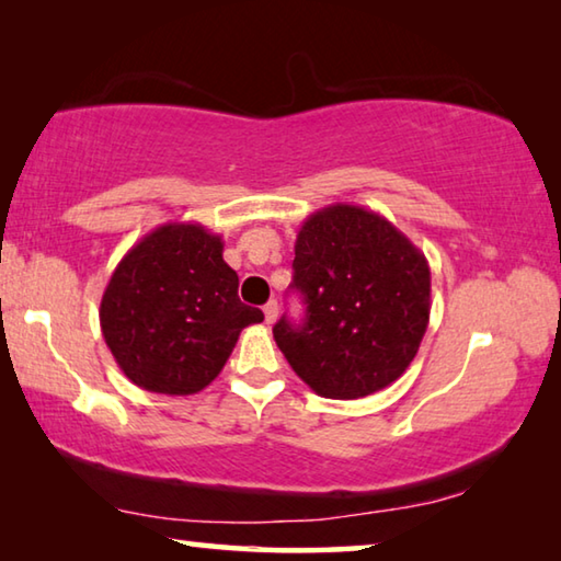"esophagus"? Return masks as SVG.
I'll return each instance as SVG.
<instances>
[{
  "label": "esophagus",
  "instance_id": "esophagus-1",
  "mask_svg": "<svg viewBox=\"0 0 561 561\" xmlns=\"http://www.w3.org/2000/svg\"><path fill=\"white\" fill-rule=\"evenodd\" d=\"M277 314H279V307H277V301H267L264 304V319H267V324H274V321H277Z\"/></svg>",
  "mask_w": 561,
  "mask_h": 561
}]
</instances>
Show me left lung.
I'll return each instance as SVG.
<instances>
[{"label": "left lung", "mask_w": 561, "mask_h": 561, "mask_svg": "<svg viewBox=\"0 0 561 561\" xmlns=\"http://www.w3.org/2000/svg\"><path fill=\"white\" fill-rule=\"evenodd\" d=\"M291 267L307 317H282L272 331L311 391L364 398L411 366L431 319V267L383 215L346 203L317 210L297 234Z\"/></svg>", "instance_id": "1"}]
</instances>
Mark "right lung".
Segmentation results:
<instances>
[{
    "label": "right lung",
    "mask_w": 561,
    "mask_h": 561,
    "mask_svg": "<svg viewBox=\"0 0 561 561\" xmlns=\"http://www.w3.org/2000/svg\"><path fill=\"white\" fill-rule=\"evenodd\" d=\"M222 237L197 222H168L133 244L101 299V331L133 383L193 396L210 386L240 331L264 314L237 297Z\"/></svg>",
    "instance_id": "1"
}]
</instances>
